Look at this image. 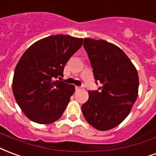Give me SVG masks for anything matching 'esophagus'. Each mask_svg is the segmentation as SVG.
Returning a JSON list of instances; mask_svg holds the SVG:
<instances>
[{"label": "esophagus", "instance_id": "obj_1", "mask_svg": "<svg viewBox=\"0 0 156 156\" xmlns=\"http://www.w3.org/2000/svg\"><path fill=\"white\" fill-rule=\"evenodd\" d=\"M75 89H76V91H81V90H83V88L81 87H78L77 86V87H75Z\"/></svg>", "mask_w": 156, "mask_h": 156}]
</instances>
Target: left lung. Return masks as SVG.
Listing matches in <instances>:
<instances>
[{"label":"left lung","instance_id":"obj_1","mask_svg":"<svg viewBox=\"0 0 156 156\" xmlns=\"http://www.w3.org/2000/svg\"><path fill=\"white\" fill-rule=\"evenodd\" d=\"M96 83L101 87L88 91V100L82 112L90 125L99 131H108L122 123L136 100L138 73L118 46L103 40H83Z\"/></svg>","mask_w":156,"mask_h":156}]
</instances>
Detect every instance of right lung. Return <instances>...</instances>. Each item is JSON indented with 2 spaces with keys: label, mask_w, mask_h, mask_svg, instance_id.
I'll use <instances>...</instances> for the list:
<instances>
[{
  "label": "right lung",
  "mask_w": 156,
  "mask_h": 156,
  "mask_svg": "<svg viewBox=\"0 0 156 156\" xmlns=\"http://www.w3.org/2000/svg\"><path fill=\"white\" fill-rule=\"evenodd\" d=\"M83 43L81 38L51 35L34 43L23 54L15 69L12 89L29 119L50 124L63 115L75 87L55 79L63 77L65 64Z\"/></svg>",
  "instance_id": "obj_1"
}]
</instances>
